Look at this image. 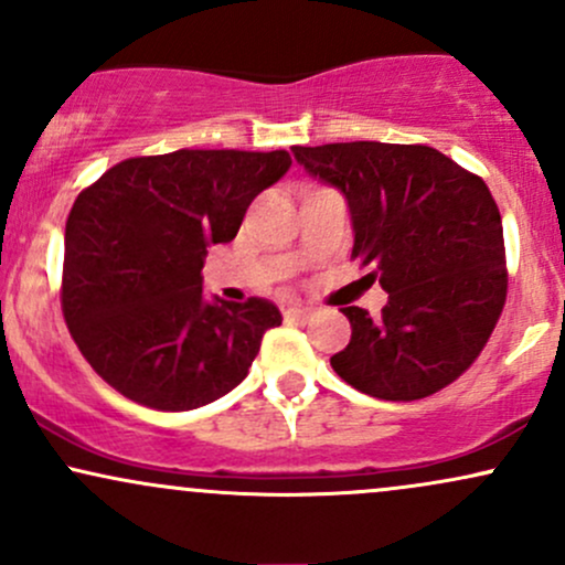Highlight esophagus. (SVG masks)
<instances>
[{
    "mask_svg": "<svg viewBox=\"0 0 565 565\" xmlns=\"http://www.w3.org/2000/svg\"><path fill=\"white\" fill-rule=\"evenodd\" d=\"M284 313H287V319H291V321L310 319V308H308V305H289V308L284 310Z\"/></svg>",
    "mask_w": 565,
    "mask_h": 565,
    "instance_id": "34e87169",
    "label": "esophagus"
}]
</instances>
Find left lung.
<instances>
[{
	"label": "left lung",
	"mask_w": 565,
	"mask_h": 565,
	"mask_svg": "<svg viewBox=\"0 0 565 565\" xmlns=\"http://www.w3.org/2000/svg\"><path fill=\"white\" fill-rule=\"evenodd\" d=\"M310 178L342 193L353 257L387 291L380 319L348 316L350 342L332 369L355 391L414 401L478 359L508 295L502 217L476 174L430 146L329 142L291 148Z\"/></svg>",
	"instance_id": "left-lung-1"
}]
</instances>
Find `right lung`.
<instances>
[{"label": "right lung", "mask_w": 565, "mask_h": 565, "mask_svg": "<svg viewBox=\"0 0 565 565\" xmlns=\"http://www.w3.org/2000/svg\"><path fill=\"white\" fill-rule=\"evenodd\" d=\"M287 151H172L116 164L66 223L63 316L89 366L129 401L188 412L231 393L281 323L270 300L201 295L206 249L287 174Z\"/></svg>", "instance_id": "obj_1"}]
</instances>
